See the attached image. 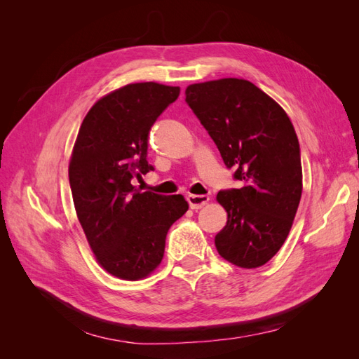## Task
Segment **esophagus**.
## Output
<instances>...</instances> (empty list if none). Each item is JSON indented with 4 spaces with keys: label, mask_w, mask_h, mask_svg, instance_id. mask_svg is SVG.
Returning a JSON list of instances; mask_svg holds the SVG:
<instances>
[{
    "label": "esophagus",
    "mask_w": 359,
    "mask_h": 359,
    "mask_svg": "<svg viewBox=\"0 0 359 359\" xmlns=\"http://www.w3.org/2000/svg\"><path fill=\"white\" fill-rule=\"evenodd\" d=\"M208 201H210V198L206 196V194H189L187 196V202H189L191 210L202 208L203 205L208 203Z\"/></svg>",
    "instance_id": "1"
}]
</instances>
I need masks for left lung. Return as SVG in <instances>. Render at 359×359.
<instances>
[{
	"mask_svg": "<svg viewBox=\"0 0 359 359\" xmlns=\"http://www.w3.org/2000/svg\"><path fill=\"white\" fill-rule=\"evenodd\" d=\"M186 103L241 184L217 194L227 211L217 252L240 268L262 266L286 241L301 199L295 128L278 103L244 79L190 85Z\"/></svg>",
	"mask_w": 359,
	"mask_h": 359,
	"instance_id": "1",
	"label": "left lung"
}]
</instances>
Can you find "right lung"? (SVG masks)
<instances>
[{"label": "right lung", "mask_w": 359, "mask_h": 359, "mask_svg": "<svg viewBox=\"0 0 359 359\" xmlns=\"http://www.w3.org/2000/svg\"><path fill=\"white\" fill-rule=\"evenodd\" d=\"M180 86L130 83L97 102L83 118L69 166L76 214L99 264L115 277H147L165 255L169 227L186 214L181 194L139 191L149 165L148 135Z\"/></svg>", "instance_id": "1"}]
</instances>
